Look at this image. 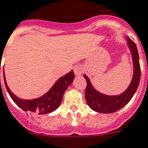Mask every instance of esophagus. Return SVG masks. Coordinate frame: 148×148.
I'll list each match as a JSON object with an SVG mask.
<instances>
[{
  "label": "esophagus",
  "mask_w": 148,
  "mask_h": 148,
  "mask_svg": "<svg viewBox=\"0 0 148 148\" xmlns=\"http://www.w3.org/2000/svg\"><path fill=\"white\" fill-rule=\"evenodd\" d=\"M83 69H82V67H81V66H79V65L75 66V69H74V73H75V74L76 75H79L81 73H83Z\"/></svg>",
  "instance_id": "obj_1"
}]
</instances>
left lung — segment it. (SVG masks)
Wrapping results in <instances>:
<instances>
[{
  "label": "left lung",
  "mask_w": 148,
  "mask_h": 148,
  "mask_svg": "<svg viewBox=\"0 0 148 148\" xmlns=\"http://www.w3.org/2000/svg\"><path fill=\"white\" fill-rule=\"evenodd\" d=\"M132 52L133 61V77L128 89L123 94L118 96H107L102 94L95 90L91 85L90 81L86 75L84 78L86 80V87L85 90V97L89 107L95 112L100 113H112L119 110L132 99L138 87L140 79V66L139 61V54L136 44L130 38H126Z\"/></svg>",
  "instance_id": "1"
}]
</instances>
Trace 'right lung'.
I'll return each instance as SVG.
<instances>
[{
	"label": "right lung",
	"mask_w": 148,
	"mask_h": 148,
	"mask_svg": "<svg viewBox=\"0 0 148 148\" xmlns=\"http://www.w3.org/2000/svg\"><path fill=\"white\" fill-rule=\"evenodd\" d=\"M74 76V73L73 71H71L70 73L60 78L47 93L39 98L33 100H23L18 98L8 88L4 75V80L10 97L18 107L25 112L29 111L31 112L37 113L39 115H42L54 112V110L59 107L62 103L63 94L65 93V90L73 83Z\"/></svg>",
	"instance_id": "1"
}]
</instances>
